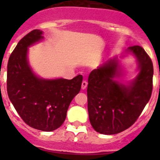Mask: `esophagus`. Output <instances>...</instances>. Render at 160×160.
Instances as JSON below:
<instances>
[{
    "label": "esophagus",
    "mask_w": 160,
    "mask_h": 160,
    "mask_svg": "<svg viewBox=\"0 0 160 160\" xmlns=\"http://www.w3.org/2000/svg\"><path fill=\"white\" fill-rule=\"evenodd\" d=\"M87 81H86V80H83L82 84H81V89H82V90H85L86 87H87Z\"/></svg>",
    "instance_id": "1"
}]
</instances>
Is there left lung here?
<instances>
[{
    "label": "left lung",
    "instance_id": "1",
    "mask_svg": "<svg viewBox=\"0 0 160 160\" xmlns=\"http://www.w3.org/2000/svg\"><path fill=\"white\" fill-rule=\"evenodd\" d=\"M134 55L138 75L129 84L116 78L123 75L118 57L109 59L91 71L88 78V112L95 131L115 134L131 126L149 102L153 90L151 59L139 46L128 47L122 57Z\"/></svg>",
    "mask_w": 160,
    "mask_h": 160
}]
</instances>
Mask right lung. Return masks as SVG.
I'll return each instance as SVG.
<instances>
[{"mask_svg": "<svg viewBox=\"0 0 160 160\" xmlns=\"http://www.w3.org/2000/svg\"><path fill=\"white\" fill-rule=\"evenodd\" d=\"M43 39V31L34 30L18 42L7 65V94L26 124L50 132L65 121L70 102L80 92L83 76L72 80L37 76L29 64L28 48Z\"/></svg>", "mask_w": 160, "mask_h": 160, "instance_id": "right-lung-1", "label": "right lung"}]
</instances>
